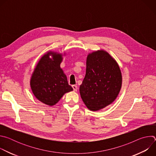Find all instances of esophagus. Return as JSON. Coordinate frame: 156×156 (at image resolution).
I'll return each mask as SVG.
<instances>
[{
    "label": "esophagus",
    "mask_w": 156,
    "mask_h": 156,
    "mask_svg": "<svg viewBox=\"0 0 156 156\" xmlns=\"http://www.w3.org/2000/svg\"><path fill=\"white\" fill-rule=\"evenodd\" d=\"M72 87H73V91H77V89H78L77 86H76V85H72Z\"/></svg>",
    "instance_id": "obj_1"
}]
</instances>
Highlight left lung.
Returning <instances> with one entry per match:
<instances>
[{
	"label": "left lung",
	"mask_w": 156,
	"mask_h": 156,
	"mask_svg": "<svg viewBox=\"0 0 156 156\" xmlns=\"http://www.w3.org/2000/svg\"><path fill=\"white\" fill-rule=\"evenodd\" d=\"M122 73L116 61L107 52L101 50L89 54L86 75L80 86L81 98L92 111L112 104L122 87Z\"/></svg>",
	"instance_id": "left-lung-1"
}]
</instances>
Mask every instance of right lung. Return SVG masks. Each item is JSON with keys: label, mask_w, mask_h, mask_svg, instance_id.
<instances>
[{"label": "right lung", "mask_w": 156, "mask_h": 156, "mask_svg": "<svg viewBox=\"0 0 156 156\" xmlns=\"http://www.w3.org/2000/svg\"><path fill=\"white\" fill-rule=\"evenodd\" d=\"M62 61V54L48 52L40 59L31 78V88L35 97L50 106L57 104L65 93L73 90L60 68Z\"/></svg>", "instance_id": "obj_1"}]
</instances>
